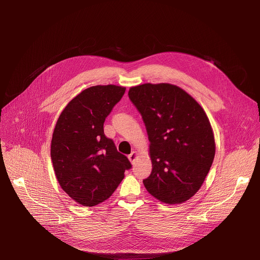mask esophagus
I'll list each match as a JSON object with an SVG mask.
<instances>
[{
	"mask_svg": "<svg viewBox=\"0 0 260 260\" xmlns=\"http://www.w3.org/2000/svg\"><path fill=\"white\" fill-rule=\"evenodd\" d=\"M137 158H138V152L135 151V150L132 151L131 154H128V159H129L131 163H134L137 160Z\"/></svg>",
	"mask_w": 260,
	"mask_h": 260,
	"instance_id": "1",
	"label": "esophagus"
}]
</instances>
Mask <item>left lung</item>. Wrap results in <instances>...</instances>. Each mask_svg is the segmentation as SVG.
<instances>
[{"label":"left lung","mask_w":260,"mask_h":260,"mask_svg":"<svg viewBox=\"0 0 260 260\" xmlns=\"http://www.w3.org/2000/svg\"><path fill=\"white\" fill-rule=\"evenodd\" d=\"M128 97L142 115L152 164L143 181L162 203L182 204L202 187L212 165L215 140L200 103L171 83L132 86Z\"/></svg>","instance_id":"obj_1"}]
</instances>
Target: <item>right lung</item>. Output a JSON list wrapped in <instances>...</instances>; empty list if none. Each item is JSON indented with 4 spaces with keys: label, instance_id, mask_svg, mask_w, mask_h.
Wrapping results in <instances>:
<instances>
[{
    "label": "right lung",
    "instance_id": "add662e5",
    "mask_svg": "<svg viewBox=\"0 0 260 260\" xmlns=\"http://www.w3.org/2000/svg\"><path fill=\"white\" fill-rule=\"evenodd\" d=\"M124 86L94 85L80 92L59 115L51 140V160L63 191L76 203L93 207L108 200L131 162L106 137L103 123Z\"/></svg>",
    "mask_w": 260,
    "mask_h": 260
}]
</instances>
